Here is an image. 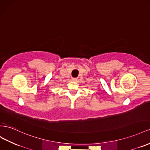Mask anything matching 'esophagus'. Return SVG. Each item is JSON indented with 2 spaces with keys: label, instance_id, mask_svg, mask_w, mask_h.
Here are the masks:
<instances>
[{
  "label": "esophagus",
  "instance_id": "34e87169",
  "mask_svg": "<svg viewBox=\"0 0 150 150\" xmlns=\"http://www.w3.org/2000/svg\"><path fill=\"white\" fill-rule=\"evenodd\" d=\"M72 81H74V82H76V81H78V78H72Z\"/></svg>",
  "mask_w": 150,
  "mask_h": 150
}]
</instances>
